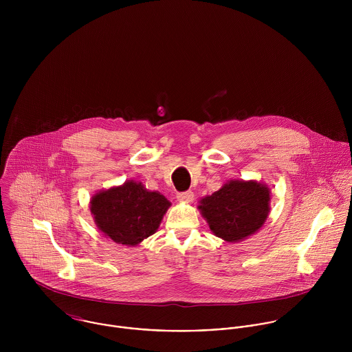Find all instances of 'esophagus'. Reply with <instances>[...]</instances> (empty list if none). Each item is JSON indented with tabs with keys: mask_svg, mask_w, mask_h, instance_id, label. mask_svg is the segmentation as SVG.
I'll return each mask as SVG.
<instances>
[{
	"mask_svg": "<svg viewBox=\"0 0 352 352\" xmlns=\"http://www.w3.org/2000/svg\"><path fill=\"white\" fill-rule=\"evenodd\" d=\"M177 199H179L180 201H186V203H190V201H194V192H192V191L180 192V194H177Z\"/></svg>",
	"mask_w": 352,
	"mask_h": 352,
	"instance_id": "obj_1",
	"label": "esophagus"
}]
</instances>
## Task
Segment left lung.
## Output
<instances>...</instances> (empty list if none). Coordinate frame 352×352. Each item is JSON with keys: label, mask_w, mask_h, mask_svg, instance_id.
<instances>
[{"label": "left lung", "mask_w": 352, "mask_h": 352, "mask_svg": "<svg viewBox=\"0 0 352 352\" xmlns=\"http://www.w3.org/2000/svg\"><path fill=\"white\" fill-rule=\"evenodd\" d=\"M270 191L257 182L232 180L201 201V215L217 237L229 243L257 232L270 211Z\"/></svg>", "instance_id": "1"}]
</instances>
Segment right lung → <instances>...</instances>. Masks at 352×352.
<instances>
[{"instance_id": "right-lung-1", "label": "right lung", "mask_w": 352, "mask_h": 352, "mask_svg": "<svg viewBox=\"0 0 352 352\" xmlns=\"http://www.w3.org/2000/svg\"><path fill=\"white\" fill-rule=\"evenodd\" d=\"M170 201L148 191L141 183L126 182L96 194L91 211L101 232L118 244L137 245L160 226Z\"/></svg>"}]
</instances>
